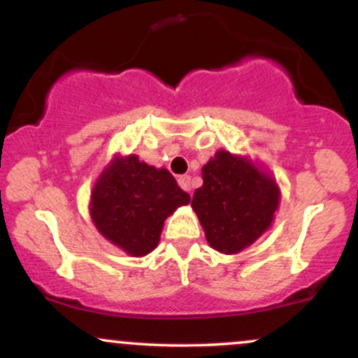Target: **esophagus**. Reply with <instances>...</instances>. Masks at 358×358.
Wrapping results in <instances>:
<instances>
[{
  "label": "esophagus",
  "instance_id": "1",
  "mask_svg": "<svg viewBox=\"0 0 358 358\" xmlns=\"http://www.w3.org/2000/svg\"><path fill=\"white\" fill-rule=\"evenodd\" d=\"M178 185L183 188L185 192H190L192 190V183H190V176L188 175H182L178 176Z\"/></svg>",
  "mask_w": 358,
  "mask_h": 358
}]
</instances>
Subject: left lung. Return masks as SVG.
<instances>
[{
	"label": "left lung",
	"mask_w": 358,
	"mask_h": 358,
	"mask_svg": "<svg viewBox=\"0 0 358 358\" xmlns=\"http://www.w3.org/2000/svg\"><path fill=\"white\" fill-rule=\"evenodd\" d=\"M202 178L192 207L213 249L237 254L271 227L279 187L249 158L219 150L202 168Z\"/></svg>",
	"instance_id": "8db88e82"
}]
</instances>
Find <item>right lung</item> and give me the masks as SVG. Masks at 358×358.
<instances>
[{
	"label": "right lung",
	"instance_id": "obj_1",
	"mask_svg": "<svg viewBox=\"0 0 358 358\" xmlns=\"http://www.w3.org/2000/svg\"><path fill=\"white\" fill-rule=\"evenodd\" d=\"M190 202L165 168L116 156L90 193V217L97 231L133 257L150 254L159 242L166 217Z\"/></svg>",
	"mask_w": 358,
	"mask_h": 358
}]
</instances>
